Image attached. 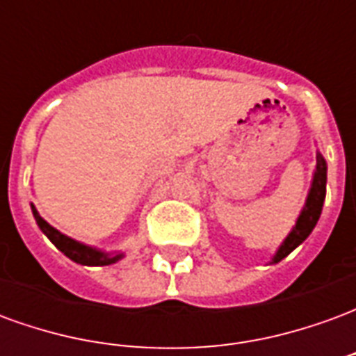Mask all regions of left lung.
I'll return each instance as SVG.
<instances>
[{
	"label": "left lung",
	"mask_w": 356,
	"mask_h": 356,
	"mask_svg": "<svg viewBox=\"0 0 356 356\" xmlns=\"http://www.w3.org/2000/svg\"><path fill=\"white\" fill-rule=\"evenodd\" d=\"M324 198H326V162L321 154H316V170H314L313 185H311V191L307 196L305 208L301 211V216L298 217L296 227L291 229L290 234L282 242V246L278 248V252L273 257V263L282 261L286 255H290L313 232L314 225L322 213Z\"/></svg>",
	"instance_id": "left-lung-1"
}]
</instances>
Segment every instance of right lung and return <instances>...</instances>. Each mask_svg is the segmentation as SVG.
<instances>
[{
    "label": "right lung",
    "instance_id": "1",
    "mask_svg": "<svg viewBox=\"0 0 356 356\" xmlns=\"http://www.w3.org/2000/svg\"><path fill=\"white\" fill-rule=\"evenodd\" d=\"M32 213L35 217V223L38 227L42 229V232L47 236V238L55 244V246L63 252V254L68 257V259H72V261L80 263V265H97V267H102V265H110V263H116L122 254L118 255H108L104 254V252H99V250H95V248H89L86 244H80V242H76V240L68 238L65 236L63 232H58L57 229H53L45 219L40 217V213L35 211V208L32 206Z\"/></svg>",
    "mask_w": 356,
    "mask_h": 356
}]
</instances>
